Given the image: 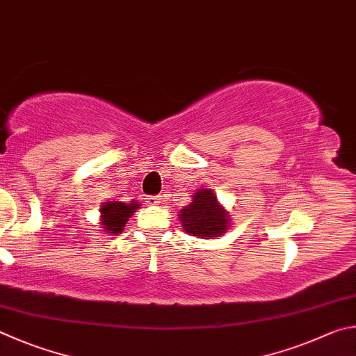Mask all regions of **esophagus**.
Returning <instances> with one entry per match:
<instances>
[{
  "mask_svg": "<svg viewBox=\"0 0 356 356\" xmlns=\"http://www.w3.org/2000/svg\"><path fill=\"white\" fill-rule=\"evenodd\" d=\"M147 202H148V204H159L161 203V195H148Z\"/></svg>",
  "mask_w": 356,
  "mask_h": 356,
  "instance_id": "esophagus-1",
  "label": "esophagus"
}]
</instances>
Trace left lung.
<instances>
[{
  "instance_id": "8db88e82",
  "label": "left lung",
  "mask_w": 356,
  "mask_h": 356,
  "mask_svg": "<svg viewBox=\"0 0 356 356\" xmlns=\"http://www.w3.org/2000/svg\"><path fill=\"white\" fill-rule=\"evenodd\" d=\"M181 223L186 233L203 239L219 238L228 228V213L217 203L213 191L203 189L194 195V202L181 209Z\"/></svg>"
}]
</instances>
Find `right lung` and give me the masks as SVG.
<instances>
[{"label": "right lung", "mask_w": 356, "mask_h": 356, "mask_svg": "<svg viewBox=\"0 0 356 356\" xmlns=\"http://www.w3.org/2000/svg\"><path fill=\"white\" fill-rule=\"evenodd\" d=\"M139 208L137 202H133L129 204H124L122 202H109L104 203L102 207V217H103V228L106 232L118 234L122 233L124 223L128 222V217L134 213V209Z\"/></svg>", "instance_id": "1"}]
</instances>
